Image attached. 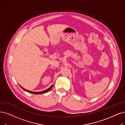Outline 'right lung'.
Here are the masks:
<instances>
[{
    "instance_id": "right-lung-1",
    "label": "right lung",
    "mask_w": 125,
    "mask_h": 125,
    "mask_svg": "<svg viewBox=\"0 0 125 125\" xmlns=\"http://www.w3.org/2000/svg\"><path fill=\"white\" fill-rule=\"evenodd\" d=\"M19 86H20V85H19ZM53 85L52 84V85L48 89L46 90H44V91H41V92H33V91H29V90H26V89H24L23 88H22L21 86H20V87H21L23 90H24V91H27V92H28L31 93H32V94H44V93L48 92V91H49L50 90L52 89V88L53 87Z\"/></svg>"
}]
</instances>
